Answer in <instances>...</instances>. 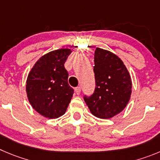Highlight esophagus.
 Here are the masks:
<instances>
[{"label":"esophagus","instance_id":"obj_1","mask_svg":"<svg viewBox=\"0 0 160 160\" xmlns=\"http://www.w3.org/2000/svg\"><path fill=\"white\" fill-rule=\"evenodd\" d=\"M80 91H81V88H80V87H77L75 88V92L77 95H80Z\"/></svg>","mask_w":160,"mask_h":160}]
</instances>
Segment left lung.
<instances>
[{"instance_id": "8db88e82", "label": "left lung", "mask_w": 160, "mask_h": 160, "mask_svg": "<svg viewBox=\"0 0 160 160\" xmlns=\"http://www.w3.org/2000/svg\"><path fill=\"white\" fill-rule=\"evenodd\" d=\"M94 72L95 89L84 101L95 117L109 119L127 106L132 93L130 74L121 58L109 50L96 48Z\"/></svg>"}]
</instances>
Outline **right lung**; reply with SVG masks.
Returning a JSON list of instances; mask_svg holds the SVG:
<instances>
[{"mask_svg": "<svg viewBox=\"0 0 160 160\" xmlns=\"http://www.w3.org/2000/svg\"><path fill=\"white\" fill-rule=\"evenodd\" d=\"M72 50H53L42 56L28 73L26 92L31 107L47 118L63 115L73 95L64 64Z\"/></svg>", "mask_w": 160, "mask_h": 160, "instance_id": "1", "label": "right lung"}]
</instances>
